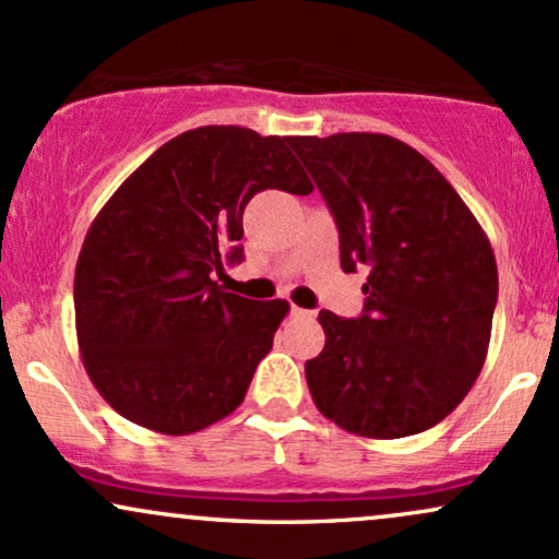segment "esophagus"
I'll use <instances>...</instances> for the list:
<instances>
[{
	"label": "esophagus",
	"instance_id": "esophagus-1",
	"mask_svg": "<svg viewBox=\"0 0 559 559\" xmlns=\"http://www.w3.org/2000/svg\"><path fill=\"white\" fill-rule=\"evenodd\" d=\"M292 316L294 318H312V312L310 310H301V307H297V305H292Z\"/></svg>",
	"mask_w": 559,
	"mask_h": 559
}]
</instances>
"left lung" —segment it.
<instances>
[{
  "mask_svg": "<svg viewBox=\"0 0 559 559\" xmlns=\"http://www.w3.org/2000/svg\"><path fill=\"white\" fill-rule=\"evenodd\" d=\"M329 204L342 271H370L365 310H320L305 362L312 402L344 431L402 439L433 428L484 368L497 307L493 249L452 183L386 133L288 141Z\"/></svg>",
  "mask_w": 559,
  "mask_h": 559,
  "instance_id": "8db88e82",
  "label": "left lung"
}]
</instances>
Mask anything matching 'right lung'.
I'll return each mask as SVG.
<instances>
[{
    "instance_id": "right-lung-1",
    "label": "right lung",
    "mask_w": 559,
    "mask_h": 559,
    "mask_svg": "<svg viewBox=\"0 0 559 559\" xmlns=\"http://www.w3.org/2000/svg\"><path fill=\"white\" fill-rule=\"evenodd\" d=\"M288 141L241 126L186 131L94 217L75 265V333L88 378L126 420L183 436L243 402L288 301L243 299L213 275L241 260L258 191H312Z\"/></svg>"
}]
</instances>
